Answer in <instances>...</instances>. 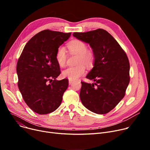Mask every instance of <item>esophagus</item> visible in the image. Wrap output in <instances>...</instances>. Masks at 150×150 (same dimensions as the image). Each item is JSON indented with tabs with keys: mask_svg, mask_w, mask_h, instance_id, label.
<instances>
[{
	"mask_svg": "<svg viewBox=\"0 0 150 150\" xmlns=\"http://www.w3.org/2000/svg\"><path fill=\"white\" fill-rule=\"evenodd\" d=\"M72 83H73V81H70V80H69V85H71V84H72Z\"/></svg>",
	"mask_w": 150,
	"mask_h": 150,
	"instance_id": "esophagus-1",
	"label": "esophagus"
}]
</instances>
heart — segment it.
Returning <instances> with one entry per match:
<instances>
[{
	"label": "heart",
	"instance_id": "obj_1",
	"mask_svg": "<svg viewBox=\"0 0 150 150\" xmlns=\"http://www.w3.org/2000/svg\"><path fill=\"white\" fill-rule=\"evenodd\" d=\"M68 49L71 54H78L76 66L69 67L64 70L62 76L70 81H75L85 72L86 67H92L95 61V54L91 50L87 49L88 47L85 42L78 39H75L67 44ZM67 53L64 46H59L55 53V58L58 65L64 67L67 60Z\"/></svg>",
	"mask_w": 150,
	"mask_h": 150
}]
</instances>
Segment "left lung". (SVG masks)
<instances>
[{
    "instance_id": "1",
    "label": "left lung",
    "mask_w": 150,
    "mask_h": 150,
    "mask_svg": "<svg viewBox=\"0 0 150 150\" xmlns=\"http://www.w3.org/2000/svg\"><path fill=\"white\" fill-rule=\"evenodd\" d=\"M73 36L89 44L95 54L93 67L86 76L94 83L81 82V101L89 111L106 114L122 100L129 84L127 55L111 35L103 29L75 32Z\"/></svg>"
}]
</instances>
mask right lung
I'll use <instances>...</instances> for the list:
<instances>
[{
	"label": "right lung",
	"mask_w": 150,
	"mask_h": 150,
	"mask_svg": "<svg viewBox=\"0 0 150 150\" xmlns=\"http://www.w3.org/2000/svg\"><path fill=\"white\" fill-rule=\"evenodd\" d=\"M70 35L41 31L30 39L18 59V88L27 106L36 113L52 112L61 103L69 82L56 80L61 72L55 53Z\"/></svg>",
	"instance_id": "right-lung-1"
}]
</instances>
